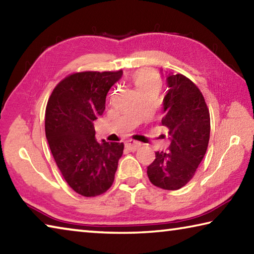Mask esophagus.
<instances>
[{"instance_id":"esophagus-1","label":"esophagus","mask_w":254,"mask_h":254,"mask_svg":"<svg viewBox=\"0 0 254 254\" xmlns=\"http://www.w3.org/2000/svg\"><path fill=\"white\" fill-rule=\"evenodd\" d=\"M141 147V143L140 142H136V141H133V140H127L126 142V148L127 150H130V151H135Z\"/></svg>"}]
</instances>
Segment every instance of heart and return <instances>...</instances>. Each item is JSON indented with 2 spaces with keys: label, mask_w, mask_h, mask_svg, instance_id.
<instances>
[{
  "label": "heart",
  "mask_w": 254,
  "mask_h": 254,
  "mask_svg": "<svg viewBox=\"0 0 254 254\" xmlns=\"http://www.w3.org/2000/svg\"><path fill=\"white\" fill-rule=\"evenodd\" d=\"M133 83L139 92L152 86H159V77L156 71L150 69H140L133 76Z\"/></svg>",
  "instance_id": "b5f03b06"
}]
</instances>
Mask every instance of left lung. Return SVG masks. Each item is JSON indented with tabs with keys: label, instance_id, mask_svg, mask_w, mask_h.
Wrapping results in <instances>:
<instances>
[{
	"label": "left lung",
	"instance_id": "obj_1",
	"mask_svg": "<svg viewBox=\"0 0 254 254\" xmlns=\"http://www.w3.org/2000/svg\"><path fill=\"white\" fill-rule=\"evenodd\" d=\"M162 126L168 127L169 151L156 152L147 174L154 186L177 190L196 173L207 150L210 119L203 94L182 74L167 72Z\"/></svg>",
	"mask_w": 254,
	"mask_h": 254
}]
</instances>
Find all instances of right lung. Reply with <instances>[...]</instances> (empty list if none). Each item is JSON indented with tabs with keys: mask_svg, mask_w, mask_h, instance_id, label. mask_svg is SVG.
<instances>
[{
	"mask_svg": "<svg viewBox=\"0 0 254 254\" xmlns=\"http://www.w3.org/2000/svg\"><path fill=\"white\" fill-rule=\"evenodd\" d=\"M119 71H83L56 86L46 107V137L60 173L81 196L105 192L114 182L124 144L97 142L94 121L105 110L110 88Z\"/></svg>",
	"mask_w": 254,
	"mask_h": 254,
	"instance_id": "right-lung-1",
	"label": "right lung"
}]
</instances>
